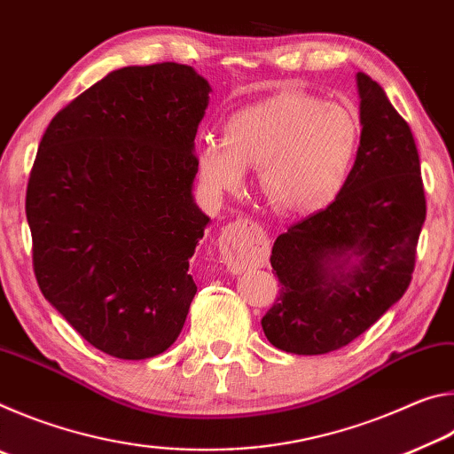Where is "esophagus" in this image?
Here are the masks:
<instances>
[{"instance_id":"esophagus-1","label":"esophagus","mask_w":454,"mask_h":454,"mask_svg":"<svg viewBox=\"0 0 454 454\" xmlns=\"http://www.w3.org/2000/svg\"><path fill=\"white\" fill-rule=\"evenodd\" d=\"M220 252L228 266H234L236 270L246 266H260L270 254V240L254 222L236 220L222 232Z\"/></svg>"}]
</instances>
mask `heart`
Returning <instances> with one entry per match:
<instances>
[{"mask_svg":"<svg viewBox=\"0 0 454 454\" xmlns=\"http://www.w3.org/2000/svg\"><path fill=\"white\" fill-rule=\"evenodd\" d=\"M224 140L198 145L196 166L210 190L242 188L258 168L260 190L274 210L314 214L347 184L358 156L360 121L348 107L306 94H278L234 112Z\"/></svg>","mask_w":454,"mask_h":454,"instance_id":"1","label":"heart"}]
</instances>
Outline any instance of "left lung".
Here are the masks:
<instances>
[{"label":"left lung","instance_id":"obj_1","mask_svg":"<svg viewBox=\"0 0 454 454\" xmlns=\"http://www.w3.org/2000/svg\"><path fill=\"white\" fill-rule=\"evenodd\" d=\"M358 156L325 210L276 238L280 296L262 318L276 348L326 355L371 328L409 288L427 218L411 128L384 90L356 74Z\"/></svg>","mask_w":454,"mask_h":454}]
</instances>
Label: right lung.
I'll return each instance as SVG.
<instances>
[{
  "label": "right lung",
  "instance_id": "1",
  "mask_svg": "<svg viewBox=\"0 0 454 454\" xmlns=\"http://www.w3.org/2000/svg\"><path fill=\"white\" fill-rule=\"evenodd\" d=\"M194 67L114 70L56 114L29 174L26 216L42 294L106 355L170 348L210 218L194 202V137L210 102Z\"/></svg>",
  "mask_w": 454,
  "mask_h": 454
}]
</instances>
